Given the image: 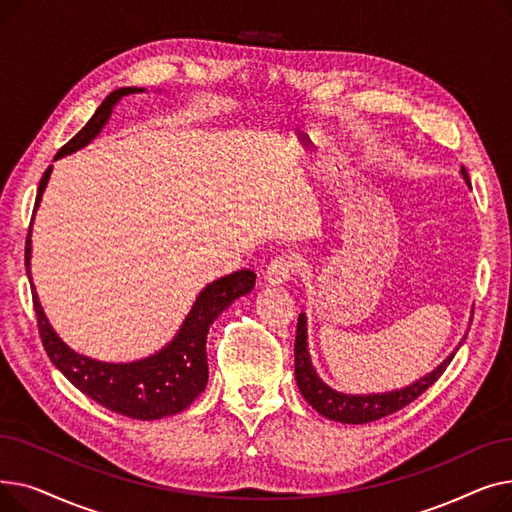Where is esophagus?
<instances>
[{"label":"esophagus","instance_id":"obj_1","mask_svg":"<svg viewBox=\"0 0 512 512\" xmlns=\"http://www.w3.org/2000/svg\"><path fill=\"white\" fill-rule=\"evenodd\" d=\"M292 272H294L292 259L286 257V255H278V257L272 259L270 265H267L265 280H267V284H272V286H282L292 278Z\"/></svg>","mask_w":512,"mask_h":512}]
</instances>
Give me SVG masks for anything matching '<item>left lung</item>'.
<instances>
[{"instance_id": "obj_1", "label": "left lung", "mask_w": 512, "mask_h": 512, "mask_svg": "<svg viewBox=\"0 0 512 512\" xmlns=\"http://www.w3.org/2000/svg\"><path fill=\"white\" fill-rule=\"evenodd\" d=\"M461 174H463L467 186L471 188L469 174L465 168L461 170ZM465 338L467 336H463L459 346H456L454 351L432 373L423 375L421 380H417L405 388L382 392V394L380 392L378 394H344V392L330 388L313 369L309 348H307V315L301 313L299 324H297V340H294V378H297L299 390L305 396V400L319 415H324L332 421H340V423H353V425L369 423L375 419H382L386 415H392V413L400 411L402 407H407L409 402L419 398L429 386L438 382L440 375L446 371V367L454 359L456 351L463 346Z\"/></svg>"}]
</instances>
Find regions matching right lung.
<instances>
[{
  "mask_svg": "<svg viewBox=\"0 0 512 512\" xmlns=\"http://www.w3.org/2000/svg\"><path fill=\"white\" fill-rule=\"evenodd\" d=\"M145 89L137 87H124L105 97V101L97 107L93 118L85 124L76 137H72L56 155V159L78 151L80 147L89 145L105 122L110 120L114 105L130 93H143ZM51 174V166L45 170L35 211L41 203V195L47 186ZM33 228V222H31ZM31 228L26 236V276L31 280ZM33 282V280H31ZM255 286V272L251 270H238L224 278L213 280L207 284L195 301V305L188 311L186 319L182 321L176 336L164 346L159 348L155 355H149L139 361L130 363H103L91 357L74 353L70 346L62 342V338L53 332L49 321L43 313L39 297L33 286V305L37 313L39 334L47 357L56 365L70 384H74L80 392L99 402L101 407L110 409L118 415L130 419H143L153 421L168 415H176L184 411L191 402L205 390L207 386V334L209 326L213 324L218 315L228 309L238 297H245Z\"/></svg>",
  "mask_w": 512,
  "mask_h": 512,
  "instance_id": "1",
  "label": "right lung"
}]
</instances>
